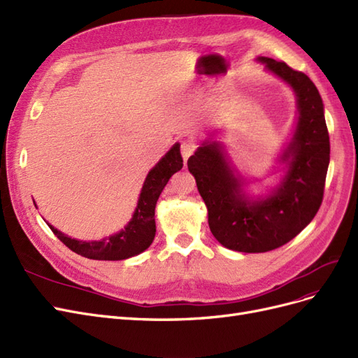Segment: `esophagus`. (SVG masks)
<instances>
[{
  "instance_id": "1",
  "label": "esophagus",
  "mask_w": 358,
  "mask_h": 358,
  "mask_svg": "<svg viewBox=\"0 0 358 358\" xmlns=\"http://www.w3.org/2000/svg\"><path fill=\"white\" fill-rule=\"evenodd\" d=\"M194 150H196L194 143H192V141H182L181 143V155H182L184 162H186V160L194 153Z\"/></svg>"
}]
</instances>
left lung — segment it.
Returning a JSON list of instances; mask_svg holds the SVG:
<instances>
[{"mask_svg":"<svg viewBox=\"0 0 358 358\" xmlns=\"http://www.w3.org/2000/svg\"><path fill=\"white\" fill-rule=\"evenodd\" d=\"M266 70L290 85L297 96L299 119L282 155L287 172L266 198L252 201L226 162L220 144L203 141L187 166L208 208L214 238L229 250L266 252L278 248L313 222L324 194L330 141L318 89L306 74L285 62L259 57Z\"/></svg>","mask_w":358,"mask_h":358,"instance_id":"obj_1","label":"left lung"}]
</instances>
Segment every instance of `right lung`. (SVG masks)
I'll return each mask as SVG.
<instances>
[{
	"label": "right lung",
	"mask_w": 358,
	"mask_h": 358,
	"mask_svg": "<svg viewBox=\"0 0 358 358\" xmlns=\"http://www.w3.org/2000/svg\"><path fill=\"white\" fill-rule=\"evenodd\" d=\"M182 168L180 144L172 145L169 152L148 172L138 199L131 222L119 234L101 241H77L64 235L53 226L52 232L77 255L94 260H124L140 255L152 244L156 235L155 208L160 193L169 178Z\"/></svg>",
	"instance_id": "obj_1"
}]
</instances>
